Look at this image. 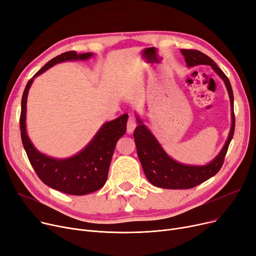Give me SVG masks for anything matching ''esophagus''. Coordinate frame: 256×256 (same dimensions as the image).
Instances as JSON below:
<instances>
[{
	"instance_id": "34e87169",
	"label": "esophagus",
	"mask_w": 256,
	"mask_h": 256,
	"mask_svg": "<svg viewBox=\"0 0 256 256\" xmlns=\"http://www.w3.org/2000/svg\"><path fill=\"white\" fill-rule=\"evenodd\" d=\"M136 127V118H133L132 116H130L129 118H128V122H127V132L129 133V134H130V133H132L133 131H134Z\"/></svg>"
}]
</instances>
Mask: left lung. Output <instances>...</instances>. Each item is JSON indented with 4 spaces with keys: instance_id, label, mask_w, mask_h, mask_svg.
Wrapping results in <instances>:
<instances>
[{
    "instance_id": "8db88e82",
    "label": "left lung",
    "mask_w": 256,
    "mask_h": 256,
    "mask_svg": "<svg viewBox=\"0 0 256 256\" xmlns=\"http://www.w3.org/2000/svg\"><path fill=\"white\" fill-rule=\"evenodd\" d=\"M181 54L184 56L188 68H192L200 64L210 66L212 68L224 81L227 88L230 107H231V128L228 138L214 160L204 166H194L180 164L170 157L162 149V144L158 142L150 129L144 124L138 116L136 120L138 126L136 128L133 136L136 144L138 156L142 164L144 173L150 181V184L157 188L168 190H186L192 188L201 184L202 182L214 176L224 162V158L227 153L229 144L234 138L236 118L234 112V92L229 79L223 70L218 68L214 60L204 53L197 50H186L182 48Z\"/></svg>"
}]
</instances>
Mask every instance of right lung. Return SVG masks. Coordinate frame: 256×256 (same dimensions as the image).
<instances>
[{"label": "right lung", "instance_id": "right-lung-1", "mask_svg": "<svg viewBox=\"0 0 256 256\" xmlns=\"http://www.w3.org/2000/svg\"><path fill=\"white\" fill-rule=\"evenodd\" d=\"M92 55L94 53L77 54L75 51H68L54 57L28 81L22 98L20 136L34 171L48 186L75 196L90 194L105 184L116 144L126 133L128 114H124L114 120L104 123L92 140L76 155L68 158H54L40 153L27 134V99L34 78L46 70L60 62L86 60Z\"/></svg>", "mask_w": 256, "mask_h": 256}]
</instances>
